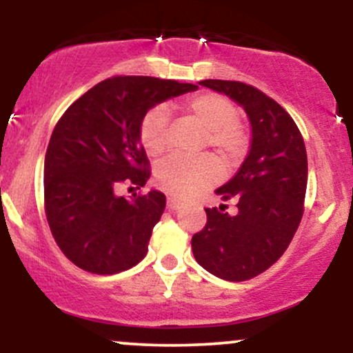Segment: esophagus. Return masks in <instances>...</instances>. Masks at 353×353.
Here are the masks:
<instances>
[{"label":"esophagus","instance_id":"obj_1","mask_svg":"<svg viewBox=\"0 0 353 353\" xmlns=\"http://www.w3.org/2000/svg\"><path fill=\"white\" fill-rule=\"evenodd\" d=\"M182 208V202L174 199V197H169L168 199V209L169 210H179Z\"/></svg>","mask_w":353,"mask_h":353}]
</instances>
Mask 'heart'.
I'll use <instances>...</instances> for the list:
<instances>
[{"label": "heart", "mask_w": 353, "mask_h": 353, "mask_svg": "<svg viewBox=\"0 0 353 353\" xmlns=\"http://www.w3.org/2000/svg\"><path fill=\"white\" fill-rule=\"evenodd\" d=\"M184 112L205 131L204 144L212 148L228 164L244 156L249 137L239 121V111L232 101L214 92H202L184 103ZM165 125L168 111L163 106L151 109L141 123L139 137L145 152L159 156L165 151ZM221 177V168L210 156L196 159L169 157L156 171V182L161 189L176 197H190L204 190Z\"/></svg>", "instance_id": "heart-1"}]
</instances>
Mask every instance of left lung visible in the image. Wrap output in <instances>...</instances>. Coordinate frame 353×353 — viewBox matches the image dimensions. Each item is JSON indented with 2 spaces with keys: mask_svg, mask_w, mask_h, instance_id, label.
Masks as SVG:
<instances>
[{
  "mask_svg": "<svg viewBox=\"0 0 353 353\" xmlns=\"http://www.w3.org/2000/svg\"><path fill=\"white\" fill-rule=\"evenodd\" d=\"M199 84L244 109L252 139L236 176L216 189L222 201H237V212H224V204L205 209L208 222L190 245L197 264L208 272L230 282L247 281L281 259L301 224L305 144L289 112L254 86L222 79Z\"/></svg>",
  "mask_w": 353,
  "mask_h": 353,
  "instance_id": "left-lung-1",
  "label": "left lung"
}]
</instances>
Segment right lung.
Instances as JSON below:
<instances>
[{"mask_svg": "<svg viewBox=\"0 0 353 353\" xmlns=\"http://www.w3.org/2000/svg\"><path fill=\"white\" fill-rule=\"evenodd\" d=\"M196 89L172 79L116 76L61 116L44 157V208L56 244L79 269L117 274L145 257L165 196L149 190L125 199L117 189L144 188L151 176L139 137L149 109Z\"/></svg>", "mask_w": 353, "mask_h": 353, "instance_id": "obj_1", "label": "right lung"}]
</instances>
